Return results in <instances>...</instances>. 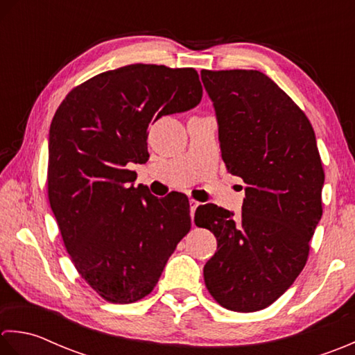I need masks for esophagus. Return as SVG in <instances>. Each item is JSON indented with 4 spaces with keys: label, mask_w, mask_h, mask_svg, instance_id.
Wrapping results in <instances>:
<instances>
[{
    "label": "esophagus",
    "mask_w": 355,
    "mask_h": 355,
    "mask_svg": "<svg viewBox=\"0 0 355 355\" xmlns=\"http://www.w3.org/2000/svg\"><path fill=\"white\" fill-rule=\"evenodd\" d=\"M200 205V202L196 200V199H190V211H191V216H194V211H196V208Z\"/></svg>",
    "instance_id": "obj_1"
}]
</instances>
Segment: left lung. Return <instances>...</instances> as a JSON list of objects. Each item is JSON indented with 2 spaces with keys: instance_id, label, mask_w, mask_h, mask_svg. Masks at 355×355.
Listing matches in <instances>:
<instances>
[{
  "instance_id": "8db88e82",
  "label": "left lung",
  "mask_w": 355,
  "mask_h": 355,
  "mask_svg": "<svg viewBox=\"0 0 355 355\" xmlns=\"http://www.w3.org/2000/svg\"><path fill=\"white\" fill-rule=\"evenodd\" d=\"M219 124L222 159L247 184L242 213L214 204L194 222L218 239L205 286L237 313L276 302L305 266L319 223L323 165L306 114L259 70H202Z\"/></svg>"
}]
</instances>
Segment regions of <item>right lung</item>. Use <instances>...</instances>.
I'll use <instances>...</instances> for the list:
<instances>
[{"instance_id": "right-lung-1", "label": "right lung", "mask_w": 355, "mask_h": 355, "mask_svg": "<svg viewBox=\"0 0 355 355\" xmlns=\"http://www.w3.org/2000/svg\"><path fill=\"white\" fill-rule=\"evenodd\" d=\"M191 67L132 64L71 89L49 133L47 193L76 271L107 302L133 303L153 291L191 228L180 194L157 199L133 187L127 164L148 159L147 128L196 107Z\"/></svg>"}]
</instances>
